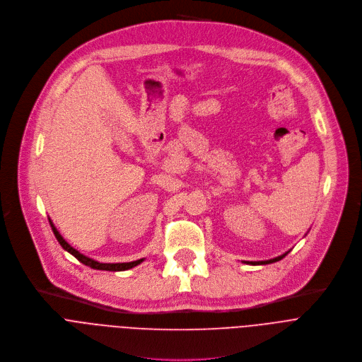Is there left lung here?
<instances>
[{
  "mask_svg": "<svg viewBox=\"0 0 362 362\" xmlns=\"http://www.w3.org/2000/svg\"><path fill=\"white\" fill-rule=\"evenodd\" d=\"M290 252V251H288ZM288 252H285V254H282V255H279V257H276V258H272V259H268V261H258V262H250V264H252V265H264V264H271V262H276V261H279V259H282Z\"/></svg>",
  "mask_w": 362,
  "mask_h": 362,
  "instance_id": "8db88e82",
  "label": "left lung"
}]
</instances>
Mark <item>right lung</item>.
I'll use <instances>...</instances> for the list:
<instances>
[{
	"label": "right lung",
	"mask_w": 362,
	"mask_h": 362,
	"mask_svg": "<svg viewBox=\"0 0 362 362\" xmlns=\"http://www.w3.org/2000/svg\"><path fill=\"white\" fill-rule=\"evenodd\" d=\"M49 224H51V228H52V233H54V235H55V238H57V241L59 243V245L65 250V251H68L69 254H72L74 255L80 262H83L84 265H88V267H91V268H94V269H104V271H125V269H129V268H132V267H135V265H138V264H141L144 259H136V261H131V262H118V264H103V262H98V261H94V259H91V258H88V257H86V255H83V254H80L76 248H72L62 237H61V234L57 231V228L54 227V224L51 223V220H49Z\"/></svg>",
	"instance_id": "right-lung-1"
}]
</instances>
